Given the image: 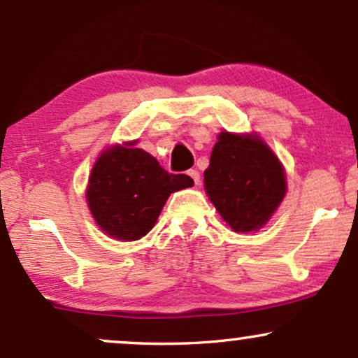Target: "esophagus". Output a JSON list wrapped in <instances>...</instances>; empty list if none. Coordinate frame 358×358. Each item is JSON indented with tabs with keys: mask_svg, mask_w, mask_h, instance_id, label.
<instances>
[{
	"mask_svg": "<svg viewBox=\"0 0 358 358\" xmlns=\"http://www.w3.org/2000/svg\"><path fill=\"white\" fill-rule=\"evenodd\" d=\"M187 176L194 180V184H196V186H199V182H201V174H199V171H196V169L187 171Z\"/></svg>",
	"mask_w": 358,
	"mask_h": 358,
	"instance_id": "1",
	"label": "esophagus"
}]
</instances>
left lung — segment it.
Returning a JSON list of instances; mask_svg holds the SVG:
<instances>
[{
    "label": "left lung",
    "mask_w": 358,
    "mask_h": 358,
    "mask_svg": "<svg viewBox=\"0 0 358 358\" xmlns=\"http://www.w3.org/2000/svg\"><path fill=\"white\" fill-rule=\"evenodd\" d=\"M210 202L236 232L259 231L287 191L279 157L255 134L220 132L204 171Z\"/></svg>",
    "instance_id": "left-lung-1"
}]
</instances>
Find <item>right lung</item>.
I'll list each match as a JSON object with an SVG mask.
<instances>
[{"label": "right lung", "instance_id": "add662e5", "mask_svg": "<svg viewBox=\"0 0 358 358\" xmlns=\"http://www.w3.org/2000/svg\"><path fill=\"white\" fill-rule=\"evenodd\" d=\"M136 141L101 152L92 166L86 201L101 231L119 241H138L156 224L167 197L191 187L186 174H169Z\"/></svg>", "mask_w": 358, "mask_h": 358}]
</instances>
